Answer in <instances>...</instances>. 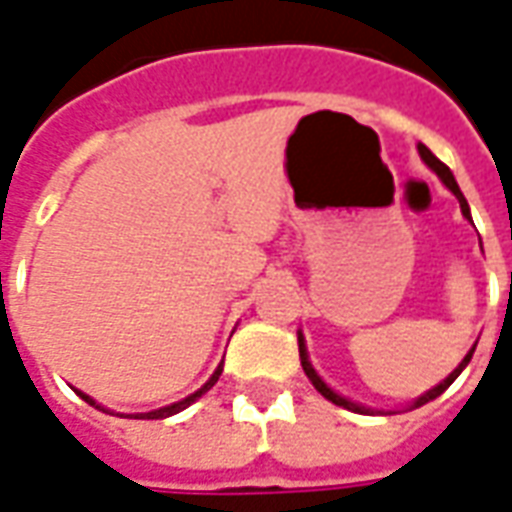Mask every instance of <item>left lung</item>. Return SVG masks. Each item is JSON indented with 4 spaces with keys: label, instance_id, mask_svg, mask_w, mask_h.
Returning <instances> with one entry per match:
<instances>
[{
    "label": "left lung",
    "instance_id": "left-lung-1",
    "mask_svg": "<svg viewBox=\"0 0 512 512\" xmlns=\"http://www.w3.org/2000/svg\"><path fill=\"white\" fill-rule=\"evenodd\" d=\"M417 150H419V156H422V161H425V164H428V167L433 169V172H436V175H439L441 180H444V186H447V189H450L452 194H455V197H458V202H461V211H463V216H466V219H469V222H472V216H469V205H466V200H463V194H461V189H458V183H455V178H452L450 167H447V164H441L439 158L433 156V153H430V150H428V147H425V145H419ZM472 354H474V348H472V351H469V354L463 356V362H461V365L455 367V370H452L450 376L444 378V381H441L439 386H433V389H430L428 395H422V397H419L417 403H414V408H417V406H425V403H428V400H433V397H439L441 392H444V389H447V386H450L452 381H455V378L461 376V370H463V367H466V365H469V359H472ZM299 356H301V367H304V373H307V378H310L312 386H315V389H318V392H321V395L326 397V400H332L334 406H343V408H348V411H359V414H365V408H362V406H356V403H351V400H345V397L334 395L332 389H329V386L323 384L321 378H318V373H315V370H312L310 359H307V348H304V340H301V337H299Z\"/></svg>",
    "mask_w": 512,
    "mask_h": 512
}]
</instances>
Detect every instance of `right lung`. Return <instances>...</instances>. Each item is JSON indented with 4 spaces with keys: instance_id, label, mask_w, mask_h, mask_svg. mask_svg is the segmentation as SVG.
I'll list each match as a JSON object with an SVG mask.
<instances>
[{
    "instance_id": "obj_1",
    "label": "right lung",
    "mask_w": 512,
    "mask_h": 512,
    "mask_svg": "<svg viewBox=\"0 0 512 512\" xmlns=\"http://www.w3.org/2000/svg\"><path fill=\"white\" fill-rule=\"evenodd\" d=\"M219 376H222V365H219V370L213 373L211 381H208V384L202 386L200 392H194V395H189V397H186V400H180V403H172V406H167V408H158V411H150V414H134V417H147V419L172 417V414H178V411H183V408H186V406H191V403H194L197 397L205 395V392H208V389H211V386L216 384V381H219ZM79 395H82V392H79ZM82 397H84V400H87V403H90V406H95V403H93V400H90V397H87V395H82Z\"/></svg>"
}]
</instances>
